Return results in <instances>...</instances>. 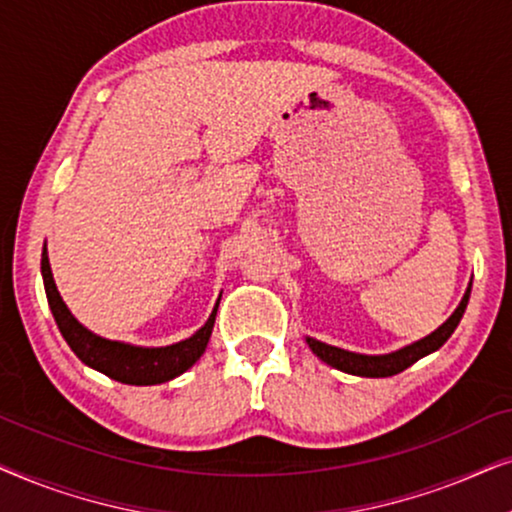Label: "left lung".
Wrapping results in <instances>:
<instances>
[{"label": "left lung", "mask_w": 512, "mask_h": 512, "mask_svg": "<svg viewBox=\"0 0 512 512\" xmlns=\"http://www.w3.org/2000/svg\"><path fill=\"white\" fill-rule=\"evenodd\" d=\"M470 285H473V281L468 283L466 292H463V299L459 302V306L454 309L452 316H449L445 323L438 327V330H433L431 335L419 339V342L407 344L398 351L379 353V356H367V353L339 349V346L325 344V342H320V339H313V337H306V344H309V349L316 353V356L323 360V363L335 367V370H342L346 374H356V377H372V379L393 377V374L403 372L410 365L417 363L419 358H424V356H428V353L438 351L440 346L445 344L449 337H452V332L456 330V325H459L463 311H466V306H468Z\"/></svg>", "instance_id": "8db88e82"}]
</instances>
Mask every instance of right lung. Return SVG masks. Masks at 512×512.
I'll use <instances>...</instances> for the list:
<instances>
[{
	"mask_svg": "<svg viewBox=\"0 0 512 512\" xmlns=\"http://www.w3.org/2000/svg\"><path fill=\"white\" fill-rule=\"evenodd\" d=\"M42 278L46 299H49L51 313L56 318L60 335L65 337V342L77 353L81 363L107 374L109 379L131 386L163 384V381H170L180 377L182 372H187L203 356V351H206L210 332H213L215 325L217 306H220V302L215 304L206 325L199 327L189 339H182V342L168 346H135L95 335V332L88 330V327L81 325L72 316V311L67 309L63 297H60L56 281H53L46 243L42 250Z\"/></svg>",
	"mask_w": 512,
	"mask_h": 512,
	"instance_id": "add662e5",
	"label": "right lung"
}]
</instances>
